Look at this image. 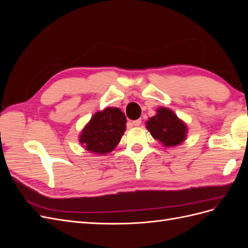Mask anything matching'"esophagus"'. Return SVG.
<instances>
[{"mask_svg": "<svg viewBox=\"0 0 248 248\" xmlns=\"http://www.w3.org/2000/svg\"><path fill=\"white\" fill-rule=\"evenodd\" d=\"M132 124L134 126H140L141 124V120L140 119H138V120H134V121H132Z\"/></svg>", "mask_w": 248, "mask_h": 248, "instance_id": "34e87169", "label": "esophagus"}]
</instances>
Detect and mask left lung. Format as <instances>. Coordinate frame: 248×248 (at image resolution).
<instances>
[{"instance_id":"1","label":"left lung","mask_w":248,"mask_h":248,"mask_svg":"<svg viewBox=\"0 0 248 248\" xmlns=\"http://www.w3.org/2000/svg\"><path fill=\"white\" fill-rule=\"evenodd\" d=\"M146 127L152 137L162 142L164 147L177 146L186 138V125L166 108L157 109V114L149 119Z\"/></svg>"}]
</instances>
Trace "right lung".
Returning <instances> with one entry per match:
<instances>
[{"instance_id": "1", "label": "right lung", "mask_w": 248, "mask_h": 248, "mask_svg": "<svg viewBox=\"0 0 248 248\" xmlns=\"http://www.w3.org/2000/svg\"><path fill=\"white\" fill-rule=\"evenodd\" d=\"M125 124V115L120 108H108L97 111L80 133V144L92 153H108L119 144Z\"/></svg>"}]
</instances>
